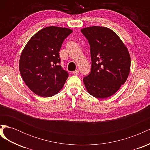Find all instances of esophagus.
Returning a JSON list of instances; mask_svg holds the SVG:
<instances>
[{"mask_svg": "<svg viewBox=\"0 0 150 150\" xmlns=\"http://www.w3.org/2000/svg\"><path fill=\"white\" fill-rule=\"evenodd\" d=\"M79 71L78 69H76V70H75L73 72H72V73H73V74H75V75H77V74H79Z\"/></svg>", "mask_w": 150, "mask_h": 150, "instance_id": "1", "label": "esophagus"}]
</instances>
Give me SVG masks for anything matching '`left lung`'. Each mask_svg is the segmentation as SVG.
Masks as SVG:
<instances>
[{"mask_svg":"<svg viewBox=\"0 0 150 150\" xmlns=\"http://www.w3.org/2000/svg\"><path fill=\"white\" fill-rule=\"evenodd\" d=\"M90 45L92 64L90 74L83 79L88 92L97 98H106L124 84L130 71L128 49L112 30L100 26L81 29Z\"/></svg>","mask_w":150,"mask_h":150,"instance_id":"obj_1","label":"left lung"}]
</instances>
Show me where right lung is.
Wrapping results in <instances>:
<instances>
[{
  "mask_svg": "<svg viewBox=\"0 0 150 150\" xmlns=\"http://www.w3.org/2000/svg\"><path fill=\"white\" fill-rule=\"evenodd\" d=\"M70 29L50 26L32 37L21 53L19 71L28 88L41 97H50L62 89L68 73L59 65V51Z\"/></svg>",
  "mask_w": 150,
  "mask_h": 150,
  "instance_id": "right-lung-1",
  "label": "right lung"
}]
</instances>
